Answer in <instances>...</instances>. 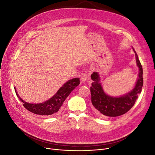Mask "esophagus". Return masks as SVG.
Instances as JSON below:
<instances>
[{
	"instance_id": "1",
	"label": "esophagus",
	"mask_w": 155,
	"mask_h": 155,
	"mask_svg": "<svg viewBox=\"0 0 155 155\" xmlns=\"http://www.w3.org/2000/svg\"><path fill=\"white\" fill-rule=\"evenodd\" d=\"M88 77L87 75V73L85 72H83L81 73V80H82V82H85V81L87 80Z\"/></svg>"
}]
</instances>
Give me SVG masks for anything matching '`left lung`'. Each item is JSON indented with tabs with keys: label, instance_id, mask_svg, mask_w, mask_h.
I'll return each mask as SVG.
<instances>
[{
	"label": "left lung",
	"instance_id": "left-lung-1",
	"mask_svg": "<svg viewBox=\"0 0 155 155\" xmlns=\"http://www.w3.org/2000/svg\"><path fill=\"white\" fill-rule=\"evenodd\" d=\"M132 48L135 53L137 66L139 68V73L135 86L131 91L119 97L110 96L104 91L99 73L94 71L91 75L93 80L91 87L93 109L97 115L101 118L124 114L133 107L138 94L141 92L143 85V68L136 51L133 47Z\"/></svg>",
	"mask_w": 155,
	"mask_h": 155
}]
</instances>
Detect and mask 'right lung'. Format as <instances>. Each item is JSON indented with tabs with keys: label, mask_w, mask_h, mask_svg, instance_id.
Returning <instances> with one entry per match:
<instances>
[{
	"label": "right lung",
	"mask_w": 155,
	"mask_h": 155,
	"mask_svg": "<svg viewBox=\"0 0 155 155\" xmlns=\"http://www.w3.org/2000/svg\"><path fill=\"white\" fill-rule=\"evenodd\" d=\"M79 78H75L69 80L68 82L63 84L60 88L51 98L43 103L31 104L24 101L19 96L15 87V92L19 100L23 103L24 107L29 111L35 114L41 116H51L55 115L56 113L61 110V106L65 99L80 84Z\"/></svg>",
	"instance_id": "1"
}]
</instances>
